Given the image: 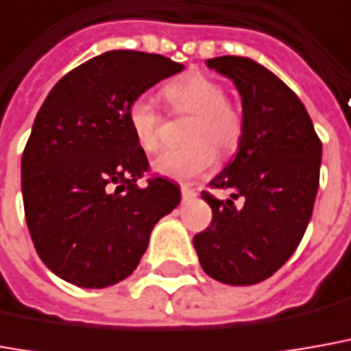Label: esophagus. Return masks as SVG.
Instances as JSON below:
<instances>
[{"label":"esophagus","mask_w":351,"mask_h":351,"mask_svg":"<svg viewBox=\"0 0 351 351\" xmlns=\"http://www.w3.org/2000/svg\"><path fill=\"white\" fill-rule=\"evenodd\" d=\"M180 194H182V202H194L195 199V190H192L190 186H180Z\"/></svg>","instance_id":"esophagus-1"}]
</instances>
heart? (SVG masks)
Returning a JSON list of instances; mask_svg holds the SVG:
<instances>
[{"label": "heart", "instance_id": "obj_1", "mask_svg": "<svg viewBox=\"0 0 351 351\" xmlns=\"http://www.w3.org/2000/svg\"><path fill=\"white\" fill-rule=\"evenodd\" d=\"M167 101L176 111L192 113L186 130V140L192 144L167 149L154 161L159 176L173 180H192L204 175L215 163V148L221 152L234 149L242 138V115L226 101L223 86L209 76L188 75L165 86ZM128 126L136 144L147 154L161 147V123L156 106L147 97H136L128 106Z\"/></svg>", "mask_w": 351, "mask_h": 351}]
</instances>
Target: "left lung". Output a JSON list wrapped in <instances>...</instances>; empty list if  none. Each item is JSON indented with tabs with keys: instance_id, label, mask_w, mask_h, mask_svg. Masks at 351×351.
<instances>
[{
	"instance_id": "left-lung-1",
	"label": "left lung",
	"mask_w": 351,
	"mask_h": 351,
	"mask_svg": "<svg viewBox=\"0 0 351 351\" xmlns=\"http://www.w3.org/2000/svg\"><path fill=\"white\" fill-rule=\"evenodd\" d=\"M206 63L234 82L244 128L236 157L209 182L230 190V199L202 194L213 221L194 236V247L211 278L257 285L302 242L319 190L323 145L300 97L269 69L234 56ZM238 197L243 206L236 208Z\"/></svg>"
}]
</instances>
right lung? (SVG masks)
<instances>
[{"label":"right lung","instance_id":"1","mask_svg":"<svg viewBox=\"0 0 351 351\" xmlns=\"http://www.w3.org/2000/svg\"><path fill=\"white\" fill-rule=\"evenodd\" d=\"M184 65L117 49L86 61L45 97L26 142L21 178L26 225L45 267L80 288L132 275L161 217L180 204L167 178H138L147 157L128 106Z\"/></svg>","mask_w":351,"mask_h":351}]
</instances>
